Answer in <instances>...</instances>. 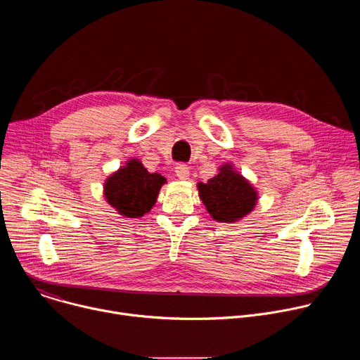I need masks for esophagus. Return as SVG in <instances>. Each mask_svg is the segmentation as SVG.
I'll return each mask as SVG.
<instances>
[{
	"label": "esophagus",
	"mask_w": 360,
	"mask_h": 360,
	"mask_svg": "<svg viewBox=\"0 0 360 360\" xmlns=\"http://www.w3.org/2000/svg\"><path fill=\"white\" fill-rule=\"evenodd\" d=\"M175 174L178 176V179L181 181H186L189 178V168L185 164H179L175 168Z\"/></svg>",
	"instance_id": "34e87169"
}]
</instances>
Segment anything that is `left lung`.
<instances>
[{
  "mask_svg": "<svg viewBox=\"0 0 360 360\" xmlns=\"http://www.w3.org/2000/svg\"><path fill=\"white\" fill-rule=\"evenodd\" d=\"M196 188L211 218L222 224L242 221L259 199L258 191L231 162L221 165L218 174L207 184L198 182Z\"/></svg>",
  "mask_w": 360,
  "mask_h": 360,
  "instance_id": "8db88e82",
  "label": "left lung"
}]
</instances>
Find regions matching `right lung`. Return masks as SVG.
<instances>
[{
	"mask_svg": "<svg viewBox=\"0 0 360 360\" xmlns=\"http://www.w3.org/2000/svg\"><path fill=\"white\" fill-rule=\"evenodd\" d=\"M167 178L148 172L142 162L131 158L104 182V198L124 218H141L157 202Z\"/></svg>",
	"mask_w": 360,
	"mask_h": 360,
	"instance_id": "right-lung-1",
	"label": "right lung"
}]
</instances>
